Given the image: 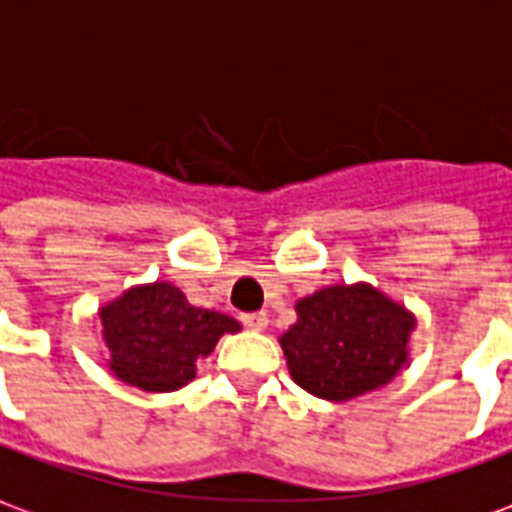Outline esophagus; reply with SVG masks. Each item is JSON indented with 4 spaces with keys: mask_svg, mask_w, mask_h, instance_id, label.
Here are the masks:
<instances>
[{
    "mask_svg": "<svg viewBox=\"0 0 512 512\" xmlns=\"http://www.w3.org/2000/svg\"><path fill=\"white\" fill-rule=\"evenodd\" d=\"M241 321H244L246 330L260 332V330H266L268 316H266V313H263V310H260V313H244V316H241Z\"/></svg>",
    "mask_w": 512,
    "mask_h": 512,
    "instance_id": "obj_1",
    "label": "esophagus"
}]
</instances>
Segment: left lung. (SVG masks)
Here are the masks:
<instances>
[{"label":"left lung","instance_id":"8db88e82","mask_svg":"<svg viewBox=\"0 0 512 512\" xmlns=\"http://www.w3.org/2000/svg\"><path fill=\"white\" fill-rule=\"evenodd\" d=\"M416 316L371 282L327 285L296 302L280 335L293 382L327 402L380 391L410 360Z\"/></svg>","mask_w":512,"mask_h":512}]
</instances>
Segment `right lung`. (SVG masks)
I'll return each instance as SVG.
<instances>
[{
    "label": "right lung",
    "instance_id": "obj_1",
    "mask_svg": "<svg viewBox=\"0 0 512 512\" xmlns=\"http://www.w3.org/2000/svg\"><path fill=\"white\" fill-rule=\"evenodd\" d=\"M107 371L146 393L185 388L196 377V360L207 357L221 335L238 332L232 316L194 307L166 280L121 291L99 307Z\"/></svg>",
    "mask_w": 512,
    "mask_h": 512
}]
</instances>
